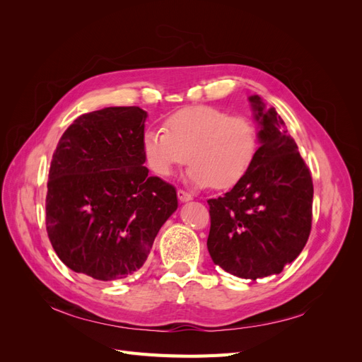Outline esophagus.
<instances>
[{"label": "esophagus", "instance_id": "esophagus-1", "mask_svg": "<svg viewBox=\"0 0 362 362\" xmlns=\"http://www.w3.org/2000/svg\"><path fill=\"white\" fill-rule=\"evenodd\" d=\"M178 199H180V202H189V201H192V194L184 192V190H178Z\"/></svg>", "mask_w": 362, "mask_h": 362}]
</instances>
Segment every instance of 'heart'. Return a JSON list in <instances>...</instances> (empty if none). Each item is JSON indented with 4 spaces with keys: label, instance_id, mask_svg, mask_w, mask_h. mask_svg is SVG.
Segmentation results:
<instances>
[{
    "label": "heart",
    "instance_id": "heart-1",
    "mask_svg": "<svg viewBox=\"0 0 362 362\" xmlns=\"http://www.w3.org/2000/svg\"><path fill=\"white\" fill-rule=\"evenodd\" d=\"M258 148V129L249 117L211 105L182 108L166 117L164 129L141 134V152L152 172L168 178L190 161L187 180L199 189L234 187L254 166Z\"/></svg>",
    "mask_w": 362,
    "mask_h": 362
}]
</instances>
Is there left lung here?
<instances>
[{
  "label": "left lung",
  "instance_id": "1",
  "mask_svg": "<svg viewBox=\"0 0 362 362\" xmlns=\"http://www.w3.org/2000/svg\"><path fill=\"white\" fill-rule=\"evenodd\" d=\"M258 122L254 166L237 185L208 199L206 247L214 264L243 279L278 275L299 257L313 221V180L294 139L273 107L249 96Z\"/></svg>",
  "mask_w": 362,
  "mask_h": 362
}]
</instances>
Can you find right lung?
Here are the masks:
<instances>
[{
	"label": "right lung",
	"mask_w": 362,
	"mask_h": 362,
	"mask_svg": "<svg viewBox=\"0 0 362 362\" xmlns=\"http://www.w3.org/2000/svg\"><path fill=\"white\" fill-rule=\"evenodd\" d=\"M140 107H105L64 131L49 168L47 231L71 270L98 281L133 275L164 222L177 190L144 166Z\"/></svg>",
	"instance_id": "add662e5"
}]
</instances>
